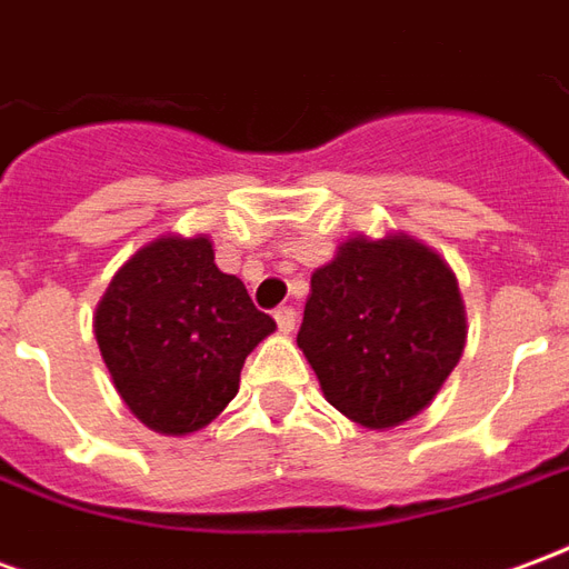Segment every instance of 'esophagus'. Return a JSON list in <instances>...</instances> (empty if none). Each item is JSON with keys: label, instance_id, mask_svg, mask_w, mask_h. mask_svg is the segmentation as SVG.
Returning <instances> with one entry per match:
<instances>
[{"label": "esophagus", "instance_id": "1", "mask_svg": "<svg viewBox=\"0 0 569 569\" xmlns=\"http://www.w3.org/2000/svg\"><path fill=\"white\" fill-rule=\"evenodd\" d=\"M273 320H277V329H280V332L289 335L292 329H296V320H298L296 308H289V305L277 308V310H273Z\"/></svg>", "mask_w": 569, "mask_h": 569}]
</instances>
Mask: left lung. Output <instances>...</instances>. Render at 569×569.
<instances>
[{"label": "left lung", "instance_id": "8db88e82", "mask_svg": "<svg viewBox=\"0 0 569 569\" xmlns=\"http://www.w3.org/2000/svg\"><path fill=\"white\" fill-rule=\"evenodd\" d=\"M298 347L329 406L359 427H399L436 399L463 357L457 277L402 231L347 237L310 277Z\"/></svg>", "mask_w": 569, "mask_h": 569}]
</instances>
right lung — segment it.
<instances>
[{
    "label": "right lung",
    "mask_w": 569,
    "mask_h": 569,
    "mask_svg": "<svg viewBox=\"0 0 569 569\" xmlns=\"http://www.w3.org/2000/svg\"><path fill=\"white\" fill-rule=\"evenodd\" d=\"M273 329L247 286L216 268L207 234H163L137 249L93 313L118 396L161 436H188L219 418L247 357Z\"/></svg>",
    "instance_id": "obj_1"
}]
</instances>
